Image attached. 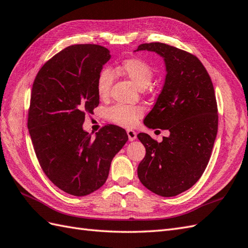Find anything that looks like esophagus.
<instances>
[{"instance_id": "obj_1", "label": "esophagus", "mask_w": 248, "mask_h": 248, "mask_svg": "<svg viewBox=\"0 0 248 248\" xmlns=\"http://www.w3.org/2000/svg\"><path fill=\"white\" fill-rule=\"evenodd\" d=\"M126 134H128V137H129V140L130 141L135 140L136 137H137V133L135 131H133V130H128V131H126Z\"/></svg>"}]
</instances>
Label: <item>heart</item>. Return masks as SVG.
Segmentation results:
<instances>
[{"label": "heart", "instance_id": "heart-1", "mask_svg": "<svg viewBox=\"0 0 248 248\" xmlns=\"http://www.w3.org/2000/svg\"><path fill=\"white\" fill-rule=\"evenodd\" d=\"M118 70L134 82L137 88L143 90L153 79L154 70L148 62L139 58L125 59L119 63ZM113 74L110 69L100 70L96 79V91L101 98L107 97L113 84ZM142 108L138 106L115 105L107 111V117L118 125L130 128L135 125L137 120L142 116Z\"/></svg>", "mask_w": 248, "mask_h": 248}]
</instances>
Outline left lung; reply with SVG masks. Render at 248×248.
<instances>
[{"label":"left lung","mask_w":248,"mask_h":248,"mask_svg":"<svg viewBox=\"0 0 248 248\" xmlns=\"http://www.w3.org/2000/svg\"><path fill=\"white\" fill-rule=\"evenodd\" d=\"M164 60L166 80L153 109L144 118L150 129L169 130L157 142L145 133L138 139L145 156L137 169L142 185L157 195L186 192L206 169L218 132V108L211 78L195 55L163 43L139 45Z\"/></svg>","instance_id":"1"}]
</instances>
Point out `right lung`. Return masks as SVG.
<instances>
[{"label": "right lung", "mask_w": 248, "mask_h": 248, "mask_svg": "<svg viewBox=\"0 0 248 248\" xmlns=\"http://www.w3.org/2000/svg\"><path fill=\"white\" fill-rule=\"evenodd\" d=\"M110 59L103 46H69L41 68L32 86L28 130L37 160L54 186L73 196L103 186L128 141L117 125H105L94 139L82 129L86 114L99 104L97 75Z\"/></svg>", "instance_id": "right-lung-1"}]
</instances>
